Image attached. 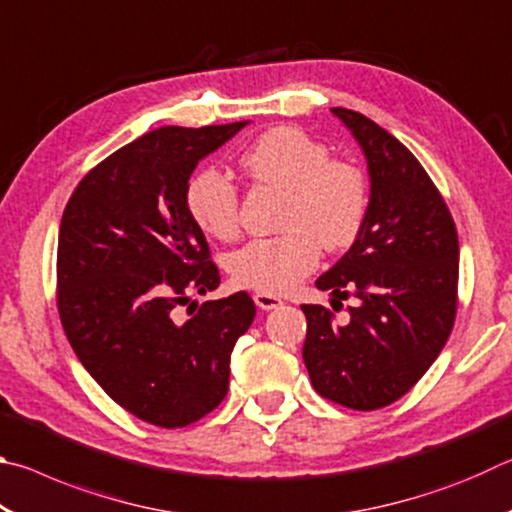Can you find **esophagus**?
<instances>
[{
	"instance_id": "esophagus-1",
	"label": "esophagus",
	"mask_w": 512,
	"mask_h": 512,
	"mask_svg": "<svg viewBox=\"0 0 512 512\" xmlns=\"http://www.w3.org/2000/svg\"><path fill=\"white\" fill-rule=\"evenodd\" d=\"M255 305L264 311H271L282 307V300L277 296H271V293H255Z\"/></svg>"
}]
</instances>
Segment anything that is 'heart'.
Masks as SVG:
<instances>
[{
    "label": "heart",
    "mask_w": 512,
    "mask_h": 512,
    "mask_svg": "<svg viewBox=\"0 0 512 512\" xmlns=\"http://www.w3.org/2000/svg\"><path fill=\"white\" fill-rule=\"evenodd\" d=\"M250 183L287 194L284 235L255 239L230 257L239 287L280 296L314 271L325 250H343L361 235L370 194L363 171L332 158L323 142L291 126L266 131L241 155ZM187 212L205 235L228 241L239 232L237 187L219 171L205 169L187 183Z\"/></svg>",
    "instance_id": "1"
}]
</instances>
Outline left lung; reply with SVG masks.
<instances>
[{"label": "left lung", "mask_w": 512, "mask_h": 512, "mask_svg": "<svg viewBox=\"0 0 512 512\" xmlns=\"http://www.w3.org/2000/svg\"><path fill=\"white\" fill-rule=\"evenodd\" d=\"M357 137L370 173V210L352 248L316 280L336 298H359L336 323L302 305V359L316 393L354 411L393 404L445 348L458 305V235L447 203L418 158L348 108H332ZM336 302V300H334Z\"/></svg>", "instance_id": "left-lung-1"}]
</instances>
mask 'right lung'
<instances>
[{"instance_id": "right-lung-1", "label": "right lung", "mask_w": 512, "mask_h": 512, "mask_svg": "<svg viewBox=\"0 0 512 512\" xmlns=\"http://www.w3.org/2000/svg\"><path fill=\"white\" fill-rule=\"evenodd\" d=\"M246 124L137 137L85 173L60 221L56 302L67 341L121 409L155 427H187L223 402L230 354L257 314L239 291L178 318L192 293L221 282L187 212L189 176Z\"/></svg>"}]
</instances>
